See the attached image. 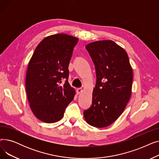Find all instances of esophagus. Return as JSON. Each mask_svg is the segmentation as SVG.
<instances>
[{
    "label": "esophagus",
    "instance_id": "obj_1",
    "mask_svg": "<svg viewBox=\"0 0 159 159\" xmlns=\"http://www.w3.org/2000/svg\"><path fill=\"white\" fill-rule=\"evenodd\" d=\"M82 91H83L82 88H77V94H80V93H81L82 92Z\"/></svg>",
    "mask_w": 159,
    "mask_h": 159
}]
</instances>
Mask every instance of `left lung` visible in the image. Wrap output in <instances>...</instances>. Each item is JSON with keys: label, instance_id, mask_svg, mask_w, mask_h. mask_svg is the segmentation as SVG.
I'll return each mask as SVG.
<instances>
[{"label": "left lung", "instance_id": "1", "mask_svg": "<svg viewBox=\"0 0 159 159\" xmlns=\"http://www.w3.org/2000/svg\"><path fill=\"white\" fill-rule=\"evenodd\" d=\"M96 70L92 105L84 111L87 123L96 128L110 126L124 111L131 95L133 70L124 49L110 40L86 46Z\"/></svg>", "mask_w": 159, "mask_h": 159}]
</instances>
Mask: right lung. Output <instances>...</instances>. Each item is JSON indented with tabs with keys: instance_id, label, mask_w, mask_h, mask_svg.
Returning a JSON list of instances; mask_svg holds the SVG:
<instances>
[{
	"instance_id": "1",
	"label": "right lung",
	"mask_w": 159,
	"mask_h": 159,
	"mask_svg": "<svg viewBox=\"0 0 159 159\" xmlns=\"http://www.w3.org/2000/svg\"><path fill=\"white\" fill-rule=\"evenodd\" d=\"M77 37L59 33L44 38L37 46L28 64L26 90L31 110L46 123L60 120L75 91L68 81V66ZM63 78L64 85L59 84Z\"/></svg>"
}]
</instances>
